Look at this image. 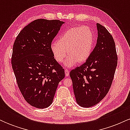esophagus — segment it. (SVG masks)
I'll use <instances>...</instances> for the list:
<instances>
[{"instance_id": "esophagus-1", "label": "esophagus", "mask_w": 130, "mask_h": 130, "mask_svg": "<svg viewBox=\"0 0 130 130\" xmlns=\"http://www.w3.org/2000/svg\"><path fill=\"white\" fill-rule=\"evenodd\" d=\"M65 76H69V73H70L69 70L65 68Z\"/></svg>"}]
</instances>
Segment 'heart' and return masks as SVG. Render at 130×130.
<instances>
[{"label": "heart", "mask_w": 130, "mask_h": 130, "mask_svg": "<svg viewBox=\"0 0 130 130\" xmlns=\"http://www.w3.org/2000/svg\"><path fill=\"white\" fill-rule=\"evenodd\" d=\"M94 43V35L88 26L73 27L62 34L58 41L51 45L55 60L61 63L68 54L65 66L73 67L85 62L90 57Z\"/></svg>", "instance_id": "1"}]
</instances>
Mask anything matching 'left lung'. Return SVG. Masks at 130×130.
<instances>
[{
    "label": "left lung",
    "instance_id": "obj_1",
    "mask_svg": "<svg viewBox=\"0 0 130 130\" xmlns=\"http://www.w3.org/2000/svg\"><path fill=\"white\" fill-rule=\"evenodd\" d=\"M96 27L97 42L90 57L70 73L76 100L84 108L96 105L106 95L117 65L112 36L100 24H96Z\"/></svg>",
    "mask_w": 130,
    "mask_h": 130
}]
</instances>
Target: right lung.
<instances>
[{
	"instance_id": "obj_1",
	"label": "right lung",
	"mask_w": 130,
	"mask_h": 130,
	"mask_svg": "<svg viewBox=\"0 0 130 130\" xmlns=\"http://www.w3.org/2000/svg\"><path fill=\"white\" fill-rule=\"evenodd\" d=\"M64 23L38 19L19 32L13 47L12 68L22 96L37 108L50 106L59 82L65 77L51 45Z\"/></svg>"
}]
</instances>
